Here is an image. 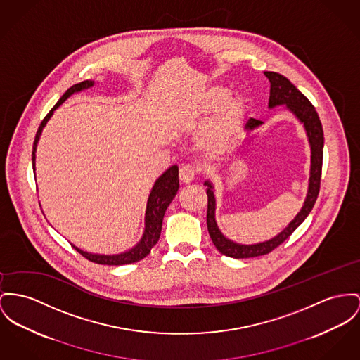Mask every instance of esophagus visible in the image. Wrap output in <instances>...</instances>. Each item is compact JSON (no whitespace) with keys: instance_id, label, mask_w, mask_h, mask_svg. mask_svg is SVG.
Wrapping results in <instances>:
<instances>
[{"instance_id":"obj_1","label":"esophagus","mask_w":360,"mask_h":360,"mask_svg":"<svg viewBox=\"0 0 360 360\" xmlns=\"http://www.w3.org/2000/svg\"><path fill=\"white\" fill-rule=\"evenodd\" d=\"M195 176H196V170L190 165L181 167L180 172H179V177H180V181L183 184H190L192 180L195 179Z\"/></svg>"}]
</instances>
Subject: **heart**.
Returning a JSON list of instances; mask_svg holds the SVG:
<instances>
[{"label":"heart","instance_id":"obj_1","mask_svg":"<svg viewBox=\"0 0 360 360\" xmlns=\"http://www.w3.org/2000/svg\"><path fill=\"white\" fill-rule=\"evenodd\" d=\"M229 96L228 89L210 86L193 98L192 113L196 117H203L217 110L202 138V146L209 155L216 157L229 153L239 139L247 103L243 96Z\"/></svg>","mask_w":360,"mask_h":360}]
</instances>
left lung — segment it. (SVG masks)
Segmentation results:
<instances>
[{
	"instance_id": "1",
	"label": "left lung",
	"mask_w": 360,
	"mask_h": 360,
	"mask_svg": "<svg viewBox=\"0 0 360 360\" xmlns=\"http://www.w3.org/2000/svg\"><path fill=\"white\" fill-rule=\"evenodd\" d=\"M266 77L270 82V98H269V106L274 108L277 105H287L288 109L296 115V117L302 121L306 127L309 141L311 146V172H310V186L307 199L304 202L303 209L296 218L289 224L278 236L274 239L264 241L261 244L254 245H241L236 244L231 240L224 238V235L217 228L214 210H216V199L213 195V187L209 181H206L207 188V229L209 235L213 240L217 250L231 258H254L261 257L271 252L274 248H277L280 244H283L285 240L295 232V229L306 219V217L310 214V212L316 202L319 188H321V174H322V160H323V129L319 120V116L312 106L311 102L307 99V96H303L285 76L277 72H264ZM262 121L257 120L254 117H250L245 122L247 129H254L258 125H261Z\"/></svg>"
}]
</instances>
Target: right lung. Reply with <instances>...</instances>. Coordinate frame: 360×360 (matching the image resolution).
I'll return each instance as SVG.
<instances>
[{
	"label": "right lung",
	"instance_id": "obj_1",
	"mask_svg": "<svg viewBox=\"0 0 360 360\" xmlns=\"http://www.w3.org/2000/svg\"><path fill=\"white\" fill-rule=\"evenodd\" d=\"M93 86L91 80H84L82 83L73 84L72 87H70L67 90V93L60 98V101L54 105V108L49 112L46 117L42 120L37 135H35V141L32 146V167L35 169V148L38 139L41 136L42 128L45 127V124L48 122L49 119L51 117L53 112L68 98L72 96L73 93L82 91L84 89H89ZM179 190V168L174 165L172 168H169L154 184L151 193L148 196L147 200V210H146V229H144V235L141 243L132 248L128 252H124L120 255H113V257H108V255H94V254H87L79 248L75 247V250L83 255L86 259L99 264H112V266H119V264H135L141 259L146 258L151 248L157 244V241L160 240L161 235V228H162V219L165 216V212L168 209L169 203L173 200V198L176 196Z\"/></svg>",
	"mask_w": 360,
	"mask_h": 360
}]
</instances>
